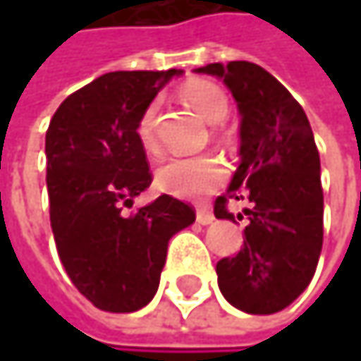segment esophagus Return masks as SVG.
<instances>
[{"label": "esophagus", "instance_id": "1", "mask_svg": "<svg viewBox=\"0 0 361 361\" xmlns=\"http://www.w3.org/2000/svg\"><path fill=\"white\" fill-rule=\"evenodd\" d=\"M196 221H198L200 226H209V224L215 221V217H213V213H211L209 209H198V211H196Z\"/></svg>", "mask_w": 361, "mask_h": 361}]
</instances>
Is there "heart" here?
I'll return each mask as SVG.
<instances>
[{"label": "heart", "mask_w": 361, "mask_h": 361, "mask_svg": "<svg viewBox=\"0 0 361 361\" xmlns=\"http://www.w3.org/2000/svg\"><path fill=\"white\" fill-rule=\"evenodd\" d=\"M181 98L211 125L221 123L230 112L226 92L219 85L204 79L188 81L181 87ZM157 114H159V100H152L142 110L135 125L137 142L148 152H154L159 146ZM221 180H224V165L213 157H173L157 169V185L163 192L180 198H198L211 192Z\"/></svg>", "instance_id": "1"}]
</instances>
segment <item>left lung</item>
<instances>
[{
	"label": "left lung",
	"mask_w": 361,
	"mask_h": 361,
	"mask_svg": "<svg viewBox=\"0 0 361 361\" xmlns=\"http://www.w3.org/2000/svg\"><path fill=\"white\" fill-rule=\"evenodd\" d=\"M194 73L221 79L240 114V165L215 200V217L234 219L228 198L251 202L245 247L215 267L219 290L240 312L276 314L307 288L322 252L324 194L312 125L259 64L215 62Z\"/></svg>",
	"instance_id": "left-lung-1"
}]
</instances>
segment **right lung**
<instances>
[{
    "label": "right lung",
    "mask_w": 361,
    "mask_h": 361,
    "mask_svg": "<svg viewBox=\"0 0 361 361\" xmlns=\"http://www.w3.org/2000/svg\"><path fill=\"white\" fill-rule=\"evenodd\" d=\"M183 71H116L71 94L45 133L49 221L60 261L98 310L137 312L159 290L167 245L196 213L163 194L123 215L150 183L135 125Z\"/></svg>",
    "instance_id": "1"
}]
</instances>
